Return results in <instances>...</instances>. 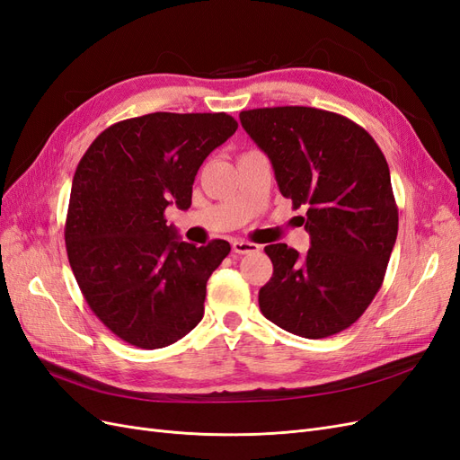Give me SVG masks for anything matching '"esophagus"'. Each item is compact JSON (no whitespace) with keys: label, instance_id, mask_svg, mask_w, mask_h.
I'll use <instances>...</instances> for the list:
<instances>
[{"label":"esophagus","instance_id":"obj_1","mask_svg":"<svg viewBox=\"0 0 460 460\" xmlns=\"http://www.w3.org/2000/svg\"><path fill=\"white\" fill-rule=\"evenodd\" d=\"M261 245L253 243V242H245V240H235L232 242V252L238 255H247V253H255L259 252Z\"/></svg>","mask_w":460,"mask_h":460}]
</instances>
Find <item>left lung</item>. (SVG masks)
I'll return each instance as SVG.
<instances>
[{
    "instance_id": "left-lung-1",
    "label": "left lung",
    "mask_w": 460,
    "mask_h": 460,
    "mask_svg": "<svg viewBox=\"0 0 460 460\" xmlns=\"http://www.w3.org/2000/svg\"><path fill=\"white\" fill-rule=\"evenodd\" d=\"M252 140L269 155L278 188L311 235L307 255L264 247L272 278L259 289L261 313L301 338L349 328L382 288L399 213L389 166L374 137L343 115L314 107L242 111Z\"/></svg>"
}]
</instances>
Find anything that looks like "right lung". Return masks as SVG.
<instances>
[{"mask_svg": "<svg viewBox=\"0 0 460 460\" xmlns=\"http://www.w3.org/2000/svg\"><path fill=\"white\" fill-rule=\"evenodd\" d=\"M235 128L226 113H149L105 128L80 159L66 255L90 309L122 341L161 349L203 318L207 280L230 243L178 240L164 208L186 211L199 166Z\"/></svg>", "mask_w": 460, "mask_h": 460, "instance_id": "right-lung-1", "label": "right lung"}]
</instances>
